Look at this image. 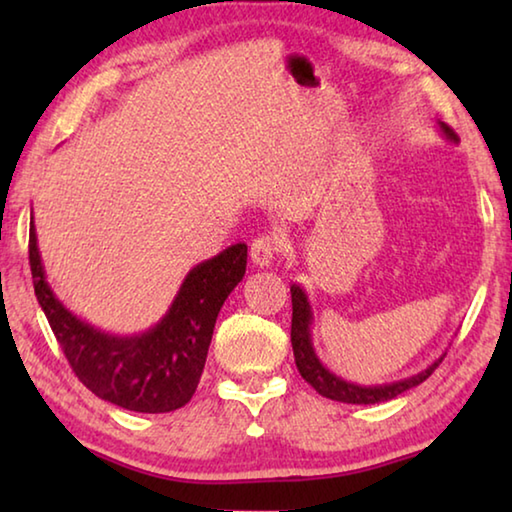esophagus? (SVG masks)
<instances>
[{
    "instance_id": "esophagus-1",
    "label": "esophagus",
    "mask_w": 512,
    "mask_h": 512,
    "mask_svg": "<svg viewBox=\"0 0 512 512\" xmlns=\"http://www.w3.org/2000/svg\"><path fill=\"white\" fill-rule=\"evenodd\" d=\"M282 239L277 235H262L250 244V262L257 268H268L277 253H282Z\"/></svg>"
}]
</instances>
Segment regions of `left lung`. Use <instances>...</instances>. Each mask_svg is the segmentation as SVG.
Returning <instances> with one entry per match:
<instances>
[{
	"label": "left lung",
	"instance_id": "1",
	"mask_svg": "<svg viewBox=\"0 0 512 512\" xmlns=\"http://www.w3.org/2000/svg\"><path fill=\"white\" fill-rule=\"evenodd\" d=\"M440 133H443L449 142L458 144V135L449 128L443 121H438ZM291 305H293V318H291V345H293V357H296V366L300 370L302 379L316 388L318 395L329 397L334 402H345V404H379L388 402L393 397L402 395L409 388L422 384L433 370L438 368V363L445 359L438 357L431 366L424 368L422 372L413 377H406L400 381H391V384H379V386H359L352 384V381H345L336 377L334 372H329L320 359L316 357L314 343H311V305L307 300L305 289H300L298 284H291Z\"/></svg>",
	"mask_w": 512,
	"mask_h": 512
}]
</instances>
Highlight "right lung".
Returning <instances> with one entry per match:
<instances>
[{"instance_id": "obj_1", "label": "right lung", "mask_w": 512, "mask_h": 512, "mask_svg": "<svg viewBox=\"0 0 512 512\" xmlns=\"http://www.w3.org/2000/svg\"><path fill=\"white\" fill-rule=\"evenodd\" d=\"M248 246L235 244L194 266L158 323L142 334L101 332L74 316L51 291L31 216L29 264L33 289L69 366L90 391L137 413H169L185 406L203 375L216 316L244 280Z\"/></svg>"}]
</instances>
